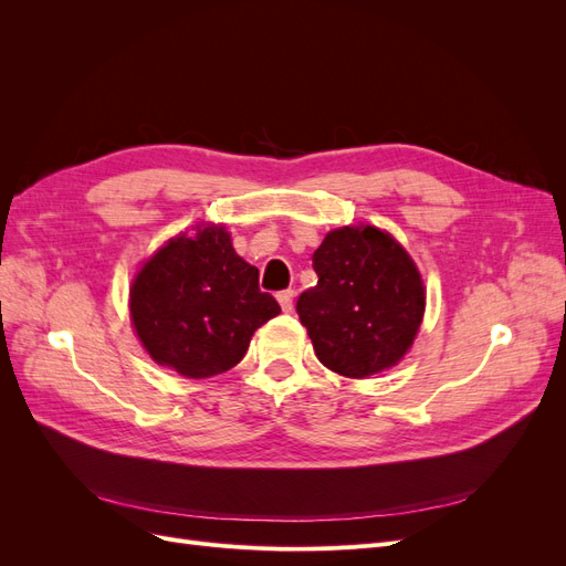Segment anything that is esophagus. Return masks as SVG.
Segmentation results:
<instances>
[{
  "instance_id": "obj_1",
  "label": "esophagus",
  "mask_w": 566,
  "mask_h": 566,
  "mask_svg": "<svg viewBox=\"0 0 566 566\" xmlns=\"http://www.w3.org/2000/svg\"><path fill=\"white\" fill-rule=\"evenodd\" d=\"M279 304H281V310H283L285 314L293 312V306H295V290H283V293H279Z\"/></svg>"
}]
</instances>
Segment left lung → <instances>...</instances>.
<instances>
[{
	"label": "left lung",
	"instance_id": "left-lung-1",
	"mask_svg": "<svg viewBox=\"0 0 566 566\" xmlns=\"http://www.w3.org/2000/svg\"><path fill=\"white\" fill-rule=\"evenodd\" d=\"M316 285L297 314L318 361L364 380L397 366L420 333L427 290L413 256L389 231L356 224L325 233Z\"/></svg>",
	"mask_w": 566,
	"mask_h": 566
}]
</instances>
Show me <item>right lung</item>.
I'll return each mask as SVG.
<instances>
[{"mask_svg": "<svg viewBox=\"0 0 566 566\" xmlns=\"http://www.w3.org/2000/svg\"><path fill=\"white\" fill-rule=\"evenodd\" d=\"M279 314V302L260 290V271L212 221L165 241L129 285V321L144 352L193 380L231 370L254 331Z\"/></svg>", "mask_w": 566, "mask_h": 566, "instance_id": "obj_1", "label": "right lung"}]
</instances>
